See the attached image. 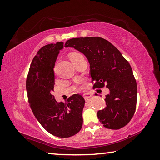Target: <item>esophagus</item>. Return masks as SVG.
<instances>
[{
    "instance_id": "obj_1",
    "label": "esophagus",
    "mask_w": 160,
    "mask_h": 160,
    "mask_svg": "<svg viewBox=\"0 0 160 160\" xmlns=\"http://www.w3.org/2000/svg\"><path fill=\"white\" fill-rule=\"evenodd\" d=\"M91 97H92V94H89V93L83 94V97H84V99H85V101H88V100H89V99H90Z\"/></svg>"
}]
</instances>
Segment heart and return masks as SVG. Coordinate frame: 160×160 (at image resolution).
Instances as JSON below:
<instances>
[{"label":"heart","instance_id":"b5f03b06","mask_svg":"<svg viewBox=\"0 0 160 160\" xmlns=\"http://www.w3.org/2000/svg\"><path fill=\"white\" fill-rule=\"evenodd\" d=\"M80 56V53H71L70 54V59H72V58H75V57H77V56Z\"/></svg>","mask_w":160,"mask_h":160}]
</instances>
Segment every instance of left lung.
<instances>
[{
  "label": "left lung",
  "mask_w": 160,
  "mask_h": 160,
  "mask_svg": "<svg viewBox=\"0 0 160 160\" xmlns=\"http://www.w3.org/2000/svg\"><path fill=\"white\" fill-rule=\"evenodd\" d=\"M65 47L80 51L88 60L93 88L107 85L106 107L97 117L105 128L117 130L128 123L137 102V83L131 66L112 44L101 37H80L68 40Z\"/></svg>",
  "instance_id": "1"
}]
</instances>
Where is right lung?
Instances as JSON below:
<instances>
[{"label":"right lung","mask_w":160,"mask_h":160,"mask_svg":"<svg viewBox=\"0 0 160 160\" xmlns=\"http://www.w3.org/2000/svg\"><path fill=\"white\" fill-rule=\"evenodd\" d=\"M63 42L42 47L32 60L27 78L28 102L35 118L54 136L66 138L78 133L82 126L85 99L75 94L65 102L53 95L55 75L53 68Z\"/></svg>","instance_id":"1"}]
</instances>
